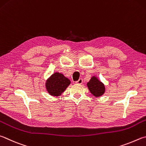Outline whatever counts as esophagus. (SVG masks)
I'll list each match as a JSON object with an SVG mask.
<instances>
[{
    "label": "esophagus",
    "mask_w": 146,
    "mask_h": 146,
    "mask_svg": "<svg viewBox=\"0 0 146 146\" xmlns=\"http://www.w3.org/2000/svg\"><path fill=\"white\" fill-rule=\"evenodd\" d=\"M82 82H83V80H82V78H80L78 81H76L75 83L78 84H82Z\"/></svg>",
    "instance_id": "esophagus-1"
}]
</instances>
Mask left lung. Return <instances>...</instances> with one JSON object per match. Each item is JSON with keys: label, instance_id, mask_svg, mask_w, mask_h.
Returning a JSON list of instances; mask_svg holds the SVG:
<instances>
[{"label": "left lung", "instance_id": "8db88e82", "mask_svg": "<svg viewBox=\"0 0 146 146\" xmlns=\"http://www.w3.org/2000/svg\"><path fill=\"white\" fill-rule=\"evenodd\" d=\"M89 91L95 97H100L105 93V86L96 76H92L87 83Z\"/></svg>", "mask_w": 146, "mask_h": 146}]
</instances>
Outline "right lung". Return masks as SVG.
<instances>
[{
  "label": "right lung",
  "mask_w": 146,
  "mask_h": 146,
  "mask_svg": "<svg viewBox=\"0 0 146 146\" xmlns=\"http://www.w3.org/2000/svg\"><path fill=\"white\" fill-rule=\"evenodd\" d=\"M70 79L61 73L55 72L47 79L45 82V88L50 96H60L70 86Z\"/></svg>",
  "instance_id": "obj_1"
}]
</instances>
